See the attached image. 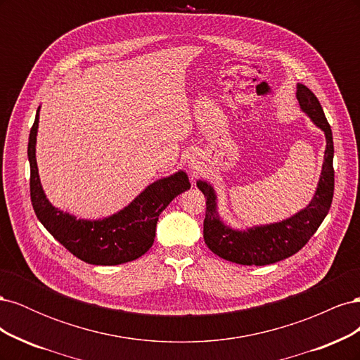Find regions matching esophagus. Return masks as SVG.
<instances>
[{
	"label": "esophagus",
	"instance_id": "1",
	"mask_svg": "<svg viewBox=\"0 0 360 360\" xmlns=\"http://www.w3.org/2000/svg\"><path fill=\"white\" fill-rule=\"evenodd\" d=\"M191 163V168L195 171V169H197V165H195V163H193V160L192 162H189Z\"/></svg>",
	"mask_w": 360,
	"mask_h": 360
}]
</instances>
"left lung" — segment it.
<instances>
[{"label":"left lung","mask_w":360,"mask_h":360,"mask_svg":"<svg viewBox=\"0 0 360 360\" xmlns=\"http://www.w3.org/2000/svg\"><path fill=\"white\" fill-rule=\"evenodd\" d=\"M297 99L302 110L312 118L315 124L324 130L326 143H328L319 188L307 209L279 224L255 226L248 231H234L225 226L216 214V195L213 188L205 181L197 183V186L204 193L207 205L202 231L205 245L213 254L231 263L266 266L294 255L309 242V238L324 221L326 214L329 213L335 186L332 129L319 99L308 86L302 84L297 86Z\"/></svg>","instance_id":"8db88e82"}]
</instances>
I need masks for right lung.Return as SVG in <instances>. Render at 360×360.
<instances>
[{
  "label": "right lung",
  "mask_w": 360,
  "mask_h": 360,
  "mask_svg": "<svg viewBox=\"0 0 360 360\" xmlns=\"http://www.w3.org/2000/svg\"><path fill=\"white\" fill-rule=\"evenodd\" d=\"M39 110L30 130V195L37 219L70 254L89 264L115 266L144 255L155 242L159 214L167 205L191 188L183 171L155 181L124 210L102 221H84L52 207L43 193L37 162L36 135Z\"/></svg>",
  "instance_id": "add662e5"
}]
</instances>
